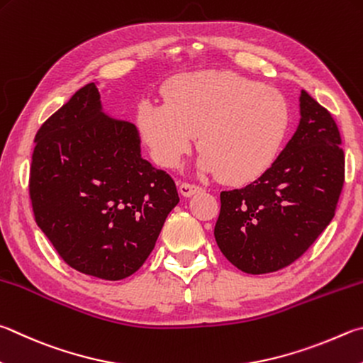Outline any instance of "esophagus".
Returning <instances> with one entry per match:
<instances>
[{
	"label": "esophagus",
	"mask_w": 363,
	"mask_h": 363,
	"mask_svg": "<svg viewBox=\"0 0 363 363\" xmlns=\"http://www.w3.org/2000/svg\"><path fill=\"white\" fill-rule=\"evenodd\" d=\"M196 192H201V187L200 186H195V184H189V182L179 184V194L182 196H186V199L195 195Z\"/></svg>",
	"instance_id": "34e87169"
}]
</instances>
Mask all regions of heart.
Segmentation results:
<instances>
[{"label":"heart","instance_id":"heart-1","mask_svg":"<svg viewBox=\"0 0 363 363\" xmlns=\"http://www.w3.org/2000/svg\"><path fill=\"white\" fill-rule=\"evenodd\" d=\"M136 127L164 168H176L200 133V169L242 184L262 176L279 155L289 106L278 90L236 72H194L176 77L164 101L143 100Z\"/></svg>","mask_w":363,"mask_h":363}]
</instances>
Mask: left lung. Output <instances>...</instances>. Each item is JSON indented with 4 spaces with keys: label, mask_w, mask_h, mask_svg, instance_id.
I'll list each match as a JSON object with an SVG mask.
<instances>
[{
    "label": "left lung",
    "mask_w": 363,
    "mask_h": 363,
    "mask_svg": "<svg viewBox=\"0 0 363 363\" xmlns=\"http://www.w3.org/2000/svg\"><path fill=\"white\" fill-rule=\"evenodd\" d=\"M342 182L337 123L301 90L298 127L278 159L249 186L220 194L217 246L249 274L291 265L333 219Z\"/></svg>",
    "instance_id": "obj_1"
}]
</instances>
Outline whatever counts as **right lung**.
<instances>
[{
    "label": "right lung",
    "mask_w": 363,
    "mask_h": 363,
    "mask_svg": "<svg viewBox=\"0 0 363 363\" xmlns=\"http://www.w3.org/2000/svg\"><path fill=\"white\" fill-rule=\"evenodd\" d=\"M30 199L38 227L71 268L104 281L140 269L177 203L176 184L141 157L135 123L79 89L35 138Z\"/></svg>",
    "instance_id": "1"
}]
</instances>
